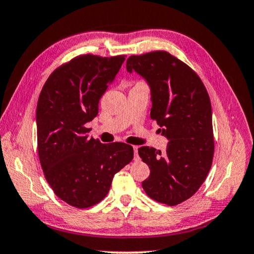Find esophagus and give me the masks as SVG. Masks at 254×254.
Wrapping results in <instances>:
<instances>
[{"label": "esophagus", "instance_id": "1", "mask_svg": "<svg viewBox=\"0 0 254 254\" xmlns=\"http://www.w3.org/2000/svg\"><path fill=\"white\" fill-rule=\"evenodd\" d=\"M133 150H134V160L135 161L139 160V154H137V147H136V145L133 147Z\"/></svg>", "mask_w": 254, "mask_h": 254}]
</instances>
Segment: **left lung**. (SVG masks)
Masks as SVG:
<instances>
[{"label":"left lung","instance_id":"obj_1","mask_svg":"<svg viewBox=\"0 0 254 254\" xmlns=\"http://www.w3.org/2000/svg\"><path fill=\"white\" fill-rule=\"evenodd\" d=\"M127 70H135L151 87L150 118L168 137L165 152L152 147L137 149L150 176L142 183L158 203L178 205L205 182L214 157L212 105L205 85L192 68L168 51L130 56Z\"/></svg>","mask_w":254,"mask_h":254}]
</instances>
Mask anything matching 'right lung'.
<instances>
[{"instance_id":"right-lung-1","label":"right lung","mask_w":254,"mask_h":254,"mask_svg":"<svg viewBox=\"0 0 254 254\" xmlns=\"http://www.w3.org/2000/svg\"><path fill=\"white\" fill-rule=\"evenodd\" d=\"M126 55H79L56 68L37 104L38 156L45 178L60 199L88 208L105 198L114 175L133 159V148L89 137L86 123Z\"/></svg>"}]
</instances>
